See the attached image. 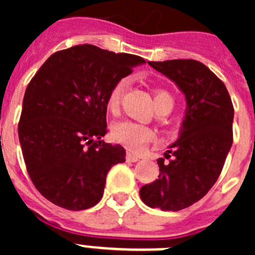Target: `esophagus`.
<instances>
[{
    "label": "esophagus",
    "mask_w": 255,
    "mask_h": 255,
    "mask_svg": "<svg viewBox=\"0 0 255 255\" xmlns=\"http://www.w3.org/2000/svg\"><path fill=\"white\" fill-rule=\"evenodd\" d=\"M126 159H128L129 162H138L139 157H138V155L132 154L131 152H128V153H126Z\"/></svg>",
    "instance_id": "obj_1"
}]
</instances>
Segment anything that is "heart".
<instances>
[{
	"label": "heart",
	"instance_id": "1",
	"mask_svg": "<svg viewBox=\"0 0 255 255\" xmlns=\"http://www.w3.org/2000/svg\"><path fill=\"white\" fill-rule=\"evenodd\" d=\"M128 85H129V80L121 79L120 82H117L111 89L107 98V110L110 114H117ZM153 100H154L155 110L173 106V100L171 94L167 91L161 89V88L153 89ZM111 135L115 141L123 144L128 149L134 150V152L140 150L154 138V132L152 130L145 128V126L139 125V124L131 123V121H120V123L115 124L112 126Z\"/></svg>",
	"mask_w": 255,
	"mask_h": 255
}]
</instances>
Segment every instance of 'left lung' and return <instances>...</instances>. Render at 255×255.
<instances>
[{"label": "left lung", "instance_id": "8db88e82", "mask_svg": "<svg viewBox=\"0 0 255 255\" xmlns=\"http://www.w3.org/2000/svg\"><path fill=\"white\" fill-rule=\"evenodd\" d=\"M184 93L185 117L179 138L157 161L158 179L140 188L150 208L181 211L197 203L215 185L233 145L234 106L226 87L204 64L195 60L148 61Z\"/></svg>", "mask_w": 255, "mask_h": 255}]
</instances>
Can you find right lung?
<instances>
[{"instance_id": "right-lung-1", "label": "right lung", "mask_w": 255, "mask_h": 255, "mask_svg": "<svg viewBox=\"0 0 255 255\" xmlns=\"http://www.w3.org/2000/svg\"><path fill=\"white\" fill-rule=\"evenodd\" d=\"M143 64L139 56L80 44L49 56L31 79L17 131L29 176L49 202L82 211L102 199L108 171L126 154L101 140L108 94Z\"/></svg>"}]
</instances>
